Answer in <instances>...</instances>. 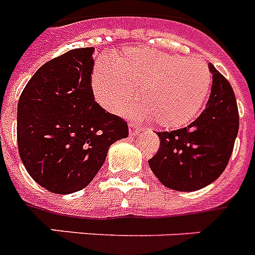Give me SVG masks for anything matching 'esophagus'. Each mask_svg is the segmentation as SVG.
I'll list each match as a JSON object with an SVG mask.
<instances>
[{
    "mask_svg": "<svg viewBox=\"0 0 255 255\" xmlns=\"http://www.w3.org/2000/svg\"><path fill=\"white\" fill-rule=\"evenodd\" d=\"M128 128H129V134H131V136H136V134L140 133V131L142 129L137 123H132V122L128 124Z\"/></svg>",
    "mask_w": 255,
    "mask_h": 255,
    "instance_id": "1",
    "label": "esophagus"
}]
</instances>
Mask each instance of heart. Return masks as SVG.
Returning <instances> with one entry per match:
<instances>
[{"label": "heart", "mask_w": 255, "mask_h": 255, "mask_svg": "<svg viewBox=\"0 0 255 255\" xmlns=\"http://www.w3.org/2000/svg\"><path fill=\"white\" fill-rule=\"evenodd\" d=\"M92 88L97 102L119 113L134 98L133 113L153 118L157 126L185 127L202 111L211 88L206 63L150 48L128 47L94 67Z\"/></svg>", "instance_id": "obj_1"}]
</instances>
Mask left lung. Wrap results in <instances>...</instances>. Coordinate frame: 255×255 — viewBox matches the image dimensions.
<instances>
[{
    "mask_svg": "<svg viewBox=\"0 0 255 255\" xmlns=\"http://www.w3.org/2000/svg\"><path fill=\"white\" fill-rule=\"evenodd\" d=\"M212 89L206 109L190 126L158 132L160 149L148 161L167 188L196 191L223 174L239 133V109L228 80L210 64Z\"/></svg>",
    "mask_w": 255,
    "mask_h": 255,
    "instance_id": "1",
    "label": "left lung"
}]
</instances>
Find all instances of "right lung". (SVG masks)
I'll return each instance as SVG.
<instances>
[{
  "instance_id": "obj_1",
  "label": "right lung",
  "mask_w": 255,
  "mask_h": 255,
  "mask_svg": "<svg viewBox=\"0 0 255 255\" xmlns=\"http://www.w3.org/2000/svg\"><path fill=\"white\" fill-rule=\"evenodd\" d=\"M94 48L70 49L41 65L20 94L16 140L36 183L53 194L80 191L93 181L127 123L95 102Z\"/></svg>"
}]
</instances>
